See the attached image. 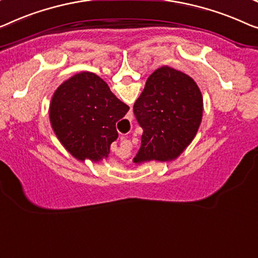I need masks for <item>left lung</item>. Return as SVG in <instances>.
I'll list each match as a JSON object with an SVG mask.
<instances>
[{"label":"left lung","instance_id":"obj_1","mask_svg":"<svg viewBox=\"0 0 258 258\" xmlns=\"http://www.w3.org/2000/svg\"><path fill=\"white\" fill-rule=\"evenodd\" d=\"M133 112L144 130L134 162L176 159L201 125L202 92L190 76L161 67L148 78Z\"/></svg>","mask_w":258,"mask_h":258}]
</instances>
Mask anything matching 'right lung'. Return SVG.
Masks as SVG:
<instances>
[{
    "label": "right lung",
    "instance_id": "obj_1",
    "mask_svg": "<svg viewBox=\"0 0 258 258\" xmlns=\"http://www.w3.org/2000/svg\"><path fill=\"white\" fill-rule=\"evenodd\" d=\"M128 110L99 76L83 72L57 88L49 118L56 137L73 156L98 161L109 154L118 138L117 122Z\"/></svg>",
    "mask_w": 258,
    "mask_h": 258
}]
</instances>
